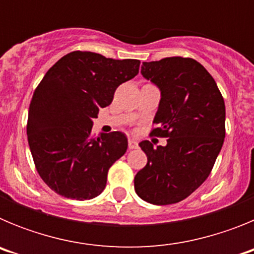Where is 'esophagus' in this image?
<instances>
[{
	"label": "esophagus",
	"instance_id": "1",
	"mask_svg": "<svg viewBox=\"0 0 254 254\" xmlns=\"http://www.w3.org/2000/svg\"><path fill=\"white\" fill-rule=\"evenodd\" d=\"M128 147L129 149H137V141H134L133 138L128 140Z\"/></svg>",
	"mask_w": 254,
	"mask_h": 254
}]
</instances>
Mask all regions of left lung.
Returning <instances> with one entry per match:
<instances>
[{
	"label": "left lung",
	"instance_id": "1",
	"mask_svg": "<svg viewBox=\"0 0 254 254\" xmlns=\"http://www.w3.org/2000/svg\"><path fill=\"white\" fill-rule=\"evenodd\" d=\"M141 73L161 95L151 133L168 140L156 149L140 142L147 164L134 177V190L154 205L177 203L210 176L225 138V103L212 76L192 58L143 62Z\"/></svg>",
	"mask_w": 254,
	"mask_h": 254
}]
</instances>
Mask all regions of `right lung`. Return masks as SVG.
I'll return each instance as SVG.
<instances>
[{
	"mask_svg": "<svg viewBox=\"0 0 254 254\" xmlns=\"http://www.w3.org/2000/svg\"><path fill=\"white\" fill-rule=\"evenodd\" d=\"M138 67V60L75 51L47 71L33 94L26 133L40 178L56 193L84 201L104 190L108 170L128 141L118 131L94 137L93 120Z\"/></svg>",
	"mask_w": 254,
	"mask_h": 254,
	"instance_id": "obj_1",
	"label": "right lung"
}]
</instances>
